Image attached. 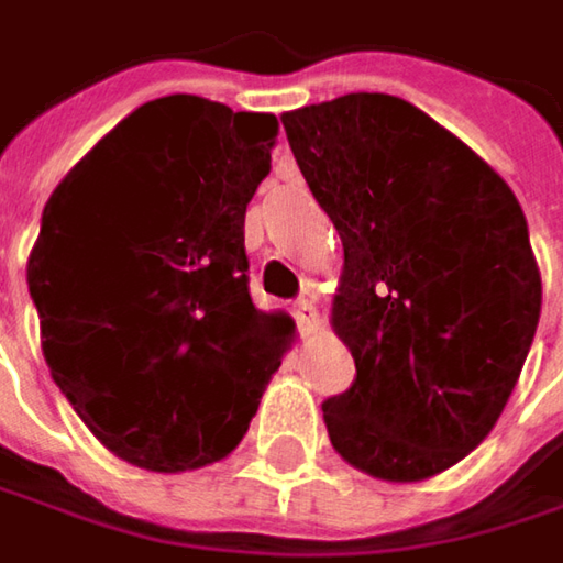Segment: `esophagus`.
<instances>
[{
	"label": "esophagus",
	"mask_w": 563,
	"mask_h": 563,
	"mask_svg": "<svg viewBox=\"0 0 563 563\" xmlns=\"http://www.w3.org/2000/svg\"><path fill=\"white\" fill-rule=\"evenodd\" d=\"M296 321H299V328L302 330L318 328L321 314H318V308H314V302H311V299H302V302L296 306Z\"/></svg>",
	"instance_id": "esophagus-1"
}]
</instances>
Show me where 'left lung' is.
I'll return each mask as SVG.
<instances>
[{
  "instance_id": "1",
  "label": "left lung",
  "mask_w": 563,
  "mask_h": 563,
  "mask_svg": "<svg viewBox=\"0 0 563 563\" xmlns=\"http://www.w3.org/2000/svg\"><path fill=\"white\" fill-rule=\"evenodd\" d=\"M340 242L330 324L355 358L324 400L330 444L384 482H422L488 438L532 346L542 277L510 185L431 115L346 93L280 115Z\"/></svg>"
}]
</instances>
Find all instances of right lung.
<instances>
[{"label": "right lung", "instance_id": "add662e5", "mask_svg": "<svg viewBox=\"0 0 563 563\" xmlns=\"http://www.w3.org/2000/svg\"><path fill=\"white\" fill-rule=\"evenodd\" d=\"M277 115L173 93L125 115L43 208L27 257L49 375L93 438L151 473L239 448L292 318L249 296L245 208Z\"/></svg>", "mask_w": 563, "mask_h": 563}]
</instances>
